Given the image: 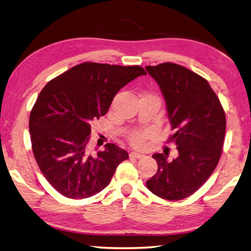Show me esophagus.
<instances>
[{
	"instance_id": "1",
	"label": "esophagus",
	"mask_w": 251,
	"mask_h": 251,
	"mask_svg": "<svg viewBox=\"0 0 251 251\" xmlns=\"http://www.w3.org/2000/svg\"><path fill=\"white\" fill-rule=\"evenodd\" d=\"M129 157H130V158L140 159V158H143V157H144V154H141V153H138V152H135V151H133V152H130V153H129Z\"/></svg>"
}]
</instances>
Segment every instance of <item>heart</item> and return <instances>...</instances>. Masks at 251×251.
Wrapping results in <instances>:
<instances>
[{
    "label": "heart",
    "mask_w": 251,
    "mask_h": 251,
    "mask_svg": "<svg viewBox=\"0 0 251 251\" xmlns=\"http://www.w3.org/2000/svg\"><path fill=\"white\" fill-rule=\"evenodd\" d=\"M128 141L131 146L136 148H143L146 144V134L136 131L128 136Z\"/></svg>",
    "instance_id": "heart-1"
}]
</instances>
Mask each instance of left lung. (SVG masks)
<instances>
[{"instance_id": "obj_1", "label": "left lung", "mask_w": 251, "mask_h": 251, "mask_svg": "<svg viewBox=\"0 0 251 251\" xmlns=\"http://www.w3.org/2000/svg\"><path fill=\"white\" fill-rule=\"evenodd\" d=\"M165 97L179 156L153 153L158 170L146 182L157 197L179 201L192 195L215 170L224 145L226 117L215 92L203 76L176 63L146 67Z\"/></svg>"}]
</instances>
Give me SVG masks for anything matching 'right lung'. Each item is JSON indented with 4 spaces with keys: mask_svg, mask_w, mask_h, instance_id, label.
Returning <instances> with one entry per match:
<instances>
[{
    "mask_svg": "<svg viewBox=\"0 0 251 251\" xmlns=\"http://www.w3.org/2000/svg\"><path fill=\"white\" fill-rule=\"evenodd\" d=\"M146 71L83 62L49 81L29 115L31 149L40 171L52 188L68 199H86L111 182L126 150L106 144L90 152L92 122L105 115L115 94Z\"/></svg>",
    "mask_w": 251,
    "mask_h": 251,
    "instance_id": "add662e5",
    "label": "right lung"
}]
</instances>
